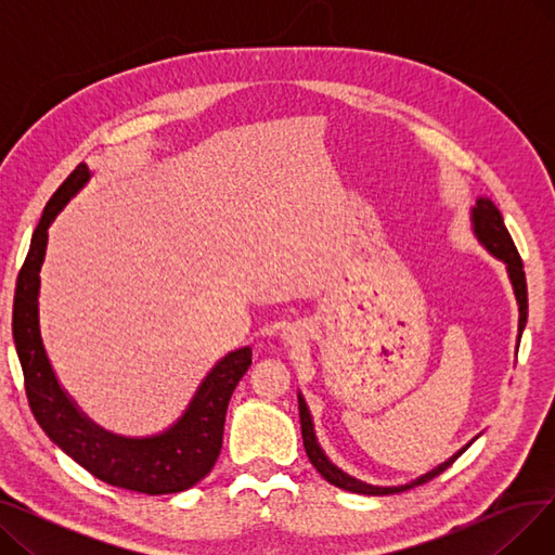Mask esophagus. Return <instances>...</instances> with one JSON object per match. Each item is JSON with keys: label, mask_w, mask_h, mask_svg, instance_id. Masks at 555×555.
Wrapping results in <instances>:
<instances>
[{"label": "esophagus", "mask_w": 555, "mask_h": 555, "mask_svg": "<svg viewBox=\"0 0 555 555\" xmlns=\"http://www.w3.org/2000/svg\"><path fill=\"white\" fill-rule=\"evenodd\" d=\"M283 339H285L287 344H295V341L299 339V333H297L295 328H285V331H283Z\"/></svg>", "instance_id": "34e87169"}]
</instances>
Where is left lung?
I'll return each mask as SVG.
<instances>
[{
	"label": "left lung",
	"instance_id": "obj_1",
	"mask_svg": "<svg viewBox=\"0 0 555 555\" xmlns=\"http://www.w3.org/2000/svg\"><path fill=\"white\" fill-rule=\"evenodd\" d=\"M473 231L477 241L494 256L500 258L504 266H506V272H508V279L513 283V293H515V299H517V306H519V326H517V341L521 339V331L524 326H527V317H529V293H527V274H524V262L515 249V243L511 238V233L504 224V218L500 214V209L494 207L492 199L488 197H477V204L473 207ZM299 418H301V436H304V448H306V454L310 459V463L317 468V473L322 475L328 483L337 486V488H344V490H351V492H358V494H393V492H402V490H410L414 486H423L427 483L429 479L439 477L443 470H448L450 465L468 450L473 446V441L468 446H463L456 454H452L448 461H443L441 465H436L434 470L421 475L418 479L410 481V483H402V486H371V483H364L351 475L341 473L337 465L324 454V450L319 448L317 443V436H314V425H312V416H310V410L308 404L304 400V396L299 393Z\"/></svg>",
	"mask_w": 555,
	"mask_h": 555
}]
</instances>
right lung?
<instances>
[{
  "mask_svg": "<svg viewBox=\"0 0 555 555\" xmlns=\"http://www.w3.org/2000/svg\"><path fill=\"white\" fill-rule=\"evenodd\" d=\"M92 178L87 164L61 184L44 207L17 276L13 341L24 373L28 406L49 439L96 479L143 494L182 492L211 473L222 448L229 398L251 364V348L227 353L197 387L186 412L168 429L145 439L112 434L87 418L57 383L40 335V270L49 227Z\"/></svg>",
  "mask_w": 555,
  "mask_h": 555,
  "instance_id": "right-lung-1",
  "label": "right lung"
}]
</instances>
